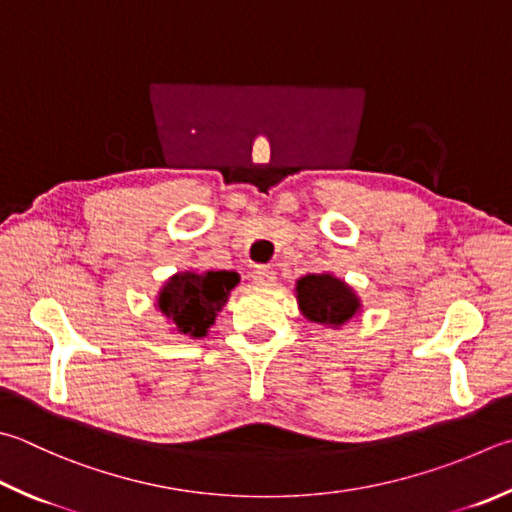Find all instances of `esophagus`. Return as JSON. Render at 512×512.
<instances>
[{
	"label": "esophagus",
	"mask_w": 512,
	"mask_h": 512,
	"mask_svg": "<svg viewBox=\"0 0 512 512\" xmlns=\"http://www.w3.org/2000/svg\"><path fill=\"white\" fill-rule=\"evenodd\" d=\"M253 280L257 286H273L277 280V273L271 266H257L253 271Z\"/></svg>",
	"instance_id": "esophagus-1"
}]
</instances>
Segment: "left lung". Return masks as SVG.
Returning a JSON list of instances; mask_svg holds the SVG:
<instances>
[{
    "label": "left lung",
    "mask_w": 512,
    "mask_h": 512,
    "mask_svg": "<svg viewBox=\"0 0 512 512\" xmlns=\"http://www.w3.org/2000/svg\"><path fill=\"white\" fill-rule=\"evenodd\" d=\"M295 297L309 322L340 329L360 313L362 304L356 291L331 273H311L295 282Z\"/></svg>",
    "instance_id": "left-lung-1"
}]
</instances>
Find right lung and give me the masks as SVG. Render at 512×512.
Segmentation results:
<instances>
[{"mask_svg": "<svg viewBox=\"0 0 512 512\" xmlns=\"http://www.w3.org/2000/svg\"><path fill=\"white\" fill-rule=\"evenodd\" d=\"M237 284L239 275L235 271H183L163 284L154 306L172 324V331L203 338Z\"/></svg>", "mask_w": 512, "mask_h": 512, "instance_id": "add662e5", "label": "right lung"}]
</instances>
